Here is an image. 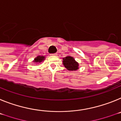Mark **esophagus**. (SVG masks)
Segmentation results:
<instances>
[{
  "mask_svg": "<svg viewBox=\"0 0 121 121\" xmlns=\"http://www.w3.org/2000/svg\"><path fill=\"white\" fill-rule=\"evenodd\" d=\"M51 55H53V56H56V55H57V53H52V54H51Z\"/></svg>",
  "mask_w": 121,
  "mask_h": 121,
  "instance_id": "obj_1",
  "label": "esophagus"
}]
</instances>
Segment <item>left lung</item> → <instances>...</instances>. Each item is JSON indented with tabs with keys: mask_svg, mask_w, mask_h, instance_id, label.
<instances>
[{
	"mask_svg": "<svg viewBox=\"0 0 121 121\" xmlns=\"http://www.w3.org/2000/svg\"><path fill=\"white\" fill-rule=\"evenodd\" d=\"M65 67L69 71H76L78 69V64L72 56H66L63 61Z\"/></svg>",
	"mask_w": 121,
	"mask_h": 121,
	"instance_id": "1",
	"label": "left lung"
}]
</instances>
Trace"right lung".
Listing matches in <instances>:
<instances>
[{
    "label": "right lung",
    "instance_id": "1",
    "mask_svg": "<svg viewBox=\"0 0 121 121\" xmlns=\"http://www.w3.org/2000/svg\"><path fill=\"white\" fill-rule=\"evenodd\" d=\"M44 56H37L36 58H35L34 62H35V63H40V62H41L42 61L44 60Z\"/></svg>",
    "mask_w": 121,
    "mask_h": 121
}]
</instances>
